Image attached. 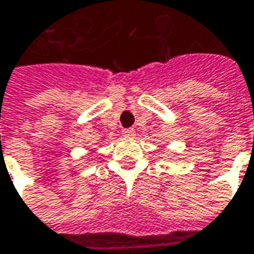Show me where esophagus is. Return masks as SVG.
Instances as JSON below:
<instances>
[{"label":"esophagus","mask_w":254,"mask_h":254,"mask_svg":"<svg viewBox=\"0 0 254 254\" xmlns=\"http://www.w3.org/2000/svg\"><path fill=\"white\" fill-rule=\"evenodd\" d=\"M122 135L127 136V137L132 136L133 135V129H130V127H129V129H124V130H122Z\"/></svg>","instance_id":"1"}]
</instances>
